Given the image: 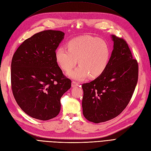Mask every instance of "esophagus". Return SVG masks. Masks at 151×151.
Here are the masks:
<instances>
[{
    "mask_svg": "<svg viewBox=\"0 0 151 151\" xmlns=\"http://www.w3.org/2000/svg\"><path fill=\"white\" fill-rule=\"evenodd\" d=\"M79 86V83H77L76 81H72V88H75V87H77Z\"/></svg>",
    "mask_w": 151,
    "mask_h": 151,
    "instance_id": "obj_1",
    "label": "esophagus"
}]
</instances>
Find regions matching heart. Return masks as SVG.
Listing matches in <instances>:
<instances>
[{"label": "heart", "instance_id": "heart-1", "mask_svg": "<svg viewBox=\"0 0 151 151\" xmlns=\"http://www.w3.org/2000/svg\"><path fill=\"white\" fill-rule=\"evenodd\" d=\"M68 50L58 47L55 56L58 65L62 70L69 71L77 63L76 69L67 73L70 78L81 81L89 76L97 77L106 69L110 57L107 43L98 38L84 35L71 40L67 43Z\"/></svg>", "mask_w": 151, "mask_h": 151}]
</instances>
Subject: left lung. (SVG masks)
<instances>
[{
	"label": "left lung",
	"instance_id": "left-lung-1",
	"mask_svg": "<svg viewBox=\"0 0 151 151\" xmlns=\"http://www.w3.org/2000/svg\"><path fill=\"white\" fill-rule=\"evenodd\" d=\"M113 50L108 65L96 79L82 86L84 117L95 123L115 118L130 102L138 81V63L125 40L111 35Z\"/></svg>",
	"mask_w": 151,
	"mask_h": 151
}]
</instances>
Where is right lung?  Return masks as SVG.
<instances>
[{
	"instance_id": "obj_1",
	"label": "right lung",
	"mask_w": 151,
	"mask_h": 151,
	"mask_svg": "<svg viewBox=\"0 0 151 151\" xmlns=\"http://www.w3.org/2000/svg\"><path fill=\"white\" fill-rule=\"evenodd\" d=\"M60 31H41L18 47L11 62V88L17 103L32 118L48 120L60 111V98L71 87L55 60L64 38Z\"/></svg>"
}]
</instances>
